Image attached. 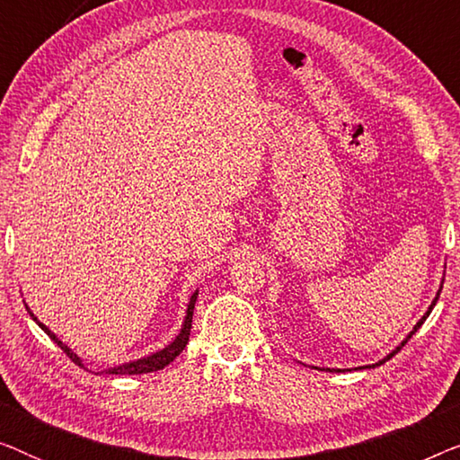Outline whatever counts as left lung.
Wrapping results in <instances>:
<instances>
[{
  "label": "left lung",
  "mask_w": 460,
  "mask_h": 460,
  "mask_svg": "<svg viewBox=\"0 0 460 460\" xmlns=\"http://www.w3.org/2000/svg\"><path fill=\"white\" fill-rule=\"evenodd\" d=\"M439 293H442V288H439V291H438V295H436V299H433V301H431V307H429V310H427V312H425V316L419 320V323H417V326H414V329H412V332H411V335H408V337L404 339V341H402V345H400V348H398V349H394V351H392V354H389L387 358H383V360H381V362H376V364H373V367H381V364H383V362H387V360H389V358H392V356H395V354H398V351H400L402 348H404V345L408 343V339H411V337L414 335V332H417V331L420 329V324H423V323H425V320H427V316H429V314H431V310H433V305H436V304H438V299H439ZM367 368H370V367H367Z\"/></svg>",
  "instance_id": "1"
}]
</instances>
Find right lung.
<instances>
[{"label": "right lung", "mask_w": 460, "mask_h": 460, "mask_svg": "<svg viewBox=\"0 0 460 460\" xmlns=\"http://www.w3.org/2000/svg\"><path fill=\"white\" fill-rule=\"evenodd\" d=\"M194 301H197V293L192 295L190 297V304H188V312H186V320H184V326H181V331H180V335L173 339L172 343L167 345L165 349H161V351H156V354H153V356H146V358H142V360H136V362H128V364H121V367H115V368H109V370H104V373H109V375H142V373H155V370H163L167 367L169 362H173L175 358H178L180 354H181V349L186 348V343H188V337H190V329H192V312H194ZM29 310V307H27ZM29 314H31V318L35 320L37 324L41 326L43 331L48 332L49 335V339H52V341H56L60 345V349L65 351V354L71 358V360L77 364V367H81L84 368V364H81V360H79V356L77 354H73L71 349L66 348L65 343L62 341H58V339H56V335L52 331L48 329L46 324H41L40 320H37L35 316H33V312L29 310Z\"/></svg>", "instance_id": "add662e5"}]
</instances>
